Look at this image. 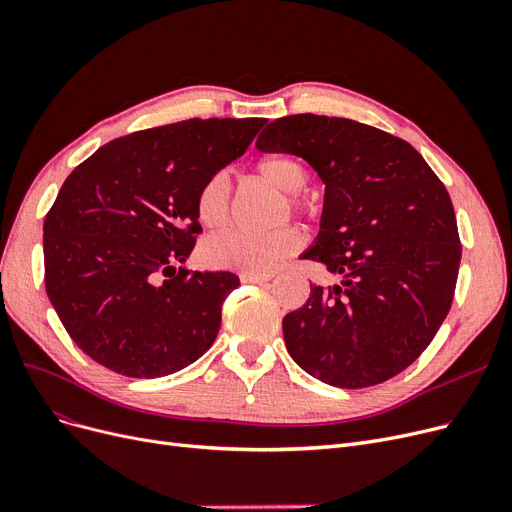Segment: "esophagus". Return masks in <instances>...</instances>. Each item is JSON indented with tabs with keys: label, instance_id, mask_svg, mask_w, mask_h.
Masks as SVG:
<instances>
[{
	"label": "esophagus",
	"instance_id": "esophagus-1",
	"mask_svg": "<svg viewBox=\"0 0 512 512\" xmlns=\"http://www.w3.org/2000/svg\"><path fill=\"white\" fill-rule=\"evenodd\" d=\"M240 280H242V282H251V284L268 282V280H272V274H251V272H242V274H240Z\"/></svg>",
	"mask_w": 512,
	"mask_h": 512
}]
</instances>
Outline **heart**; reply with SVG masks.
Instances as JSON below:
<instances>
[{"label":"heart","instance_id":"b5f03b06","mask_svg":"<svg viewBox=\"0 0 512 512\" xmlns=\"http://www.w3.org/2000/svg\"><path fill=\"white\" fill-rule=\"evenodd\" d=\"M263 182L286 194L288 209L307 211L309 203L299 194L307 186L305 165L291 154H270L255 165ZM230 209V192L224 175H211L196 194V215L205 228L224 226ZM301 232L286 226L268 234L224 232L203 244V259L217 270L270 274L288 255L301 247Z\"/></svg>","mask_w":512,"mask_h":512}]
</instances>
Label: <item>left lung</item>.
Masks as SVG:
<instances>
[{"mask_svg": "<svg viewBox=\"0 0 512 512\" xmlns=\"http://www.w3.org/2000/svg\"><path fill=\"white\" fill-rule=\"evenodd\" d=\"M257 148L295 154L320 175V234L303 259L341 276L311 286L284 316L288 353L332 387L389 381L429 347L452 307L462 247L446 186L408 142L351 119L282 117Z\"/></svg>", "mask_w": 512, "mask_h": 512, "instance_id": "obj_1", "label": "left lung"}]
</instances>
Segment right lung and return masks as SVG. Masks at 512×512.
<instances>
[{"label": "right lung", "instance_id": "right-lung-1", "mask_svg": "<svg viewBox=\"0 0 512 512\" xmlns=\"http://www.w3.org/2000/svg\"><path fill=\"white\" fill-rule=\"evenodd\" d=\"M265 119H188L129 133L66 177L43 221L46 291L71 339L104 368L157 379L213 345L232 272L177 270L196 236V194Z\"/></svg>", "mask_w": 512, "mask_h": 512}]
</instances>
